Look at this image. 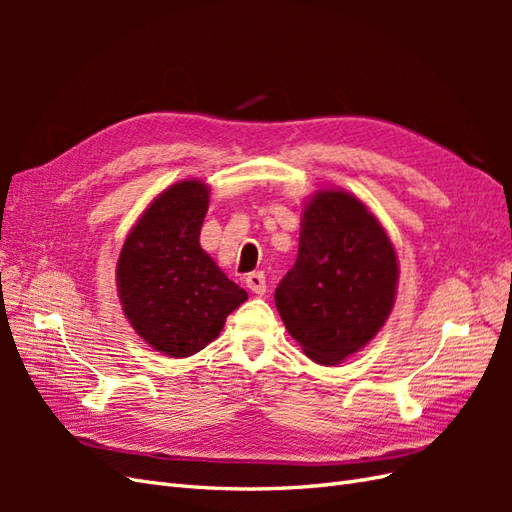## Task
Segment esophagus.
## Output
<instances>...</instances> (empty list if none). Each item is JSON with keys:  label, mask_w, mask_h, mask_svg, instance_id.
I'll return each mask as SVG.
<instances>
[{"label": "esophagus", "mask_w": 512, "mask_h": 512, "mask_svg": "<svg viewBox=\"0 0 512 512\" xmlns=\"http://www.w3.org/2000/svg\"><path fill=\"white\" fill-rule=\"evenodd\" d=\"M245 284L254 294H260V297L267 292V280H265V273H262V271H254V273L247 275Z\"/></svg>", "instance_id": "obj_1"}]
</instances>
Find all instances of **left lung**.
I'll return each mask as SVG.
<instances>
[{
	"label": "left lung",
	"mask_w": 512,
	"mask_h": 512,
	"mask_svg": "<svg viewBox=\"0 0 512 512\" xmlns=\"http://www.w3.org/2000/svg\"><path fill=\"white\" fill-rule=\"evenodd\" d=\"M397 282L395 247L376 215L346 190H318L303 207L299 256L275 305L309 359L337 365L384 327Z\"/></svg>",
	"instance_id": "1"
}]
</instances>
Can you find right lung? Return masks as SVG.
Wrapping results in <instances>:
<instances>
[{
    "label": "right lung",
    "instance_id": "right-lung-1",
    "mask_svg": "<svg viewBox=\"0 0 512 512\" xmlns=\"http://www.w3.org/2000/svg\"><path fill=\"white\" fill-rule=\"evenodd\" d=\"M209 185L185 179L151 200L117 260V292L132 329L170 359L192 356L247 301L200 247Z\"/></svg>",
    "mask_w": 512,
    "mask_h": 512
}]
</instances>
